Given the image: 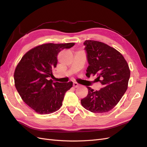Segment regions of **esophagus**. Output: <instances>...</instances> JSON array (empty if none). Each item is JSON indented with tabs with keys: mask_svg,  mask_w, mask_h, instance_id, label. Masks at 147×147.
I'll return each instance as SVG.
<instances>
[{
	"mask_svg": "<svg viewBox=\"0 0 147 147\" xmlns=\"http://www.w3.org/2000/svg\"><path fill=\"white\" fill-rule=\"evenodd\" d=\"M73 86H74V87H75V88H77V87L79 86V84H78L77 82H74V83H73Z\"/></svg>",
	"mask_w": 147,
	"mask_h": 147,
	"instance_id": "1",
	"label": "esophagus"
}]
</instances>
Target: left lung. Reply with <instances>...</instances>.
Instances as JSON below:
<instances>
[{"instance_id": "1", "label": "left lung", "mask_w": 147, "mask_h": 147, "mask_svg": "<svg viewBox=\"0 0 147 147\" xmlns=\"http://www.w3.org/2000/svg\"><path fill=\"white\" fill-rule=\"evenodd\" d=\"M86 58L89 66L86 76L97 75L96 82L102 87L94 91L87 86L88 94L81 100L84 109L93 113H105L112 110L127 89L130 70L123 56L115 48L94 40H86Z\"/></svg>"}]
</instances>
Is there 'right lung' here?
I'll return each mask as SVG.
<instances>
[{
	"label": "right lung",
	"mask_w": 147,
	"mask_h": 147,
	"mask_svg": "<svg viewBox=\"0 0 147 147\" xmlns=\"http://www.w3.org/2000/svg\"><path fill=\"white\" fill-rule=\"evenodd\" d=\"M74 43H47L31 49L22 57L14 73L15 84L21 99L39 114H50L58 110L65 93L72 87V82H54L53 70L57 55Z\"/></svg>",
	"instance_id": "right-lung-1"
}]
</instances>
